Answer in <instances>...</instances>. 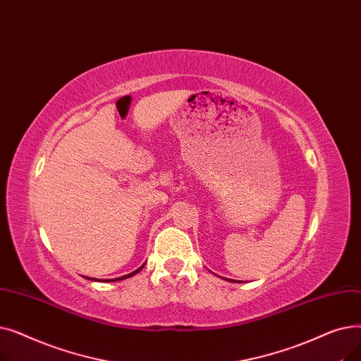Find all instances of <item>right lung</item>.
Here are the masks:
<instances>
[{"instance_id":"right-lung-1","label":"right lung","mask_w":361,"mask_h":361,"mask_svg":"<svg viewBox=\"0 0 361 361\" xmlns=\"http://www.w3.org/2000/svg\"><path fill=\"white\" fill-rule=\"evenodd\" d=\"M143 267H145V263H143V264H142V267H140V268H139V269H136V271H135V272H131V274H128V275H124V276H121V278H116V279H102V281H106V282H108V281H121V279H126V278H130V276H133V275H136V274H137V272H140V271H142V268H143ZM87 279H90V281H98V279H94V278H87Z\"/></svg>"}]
</instances>
